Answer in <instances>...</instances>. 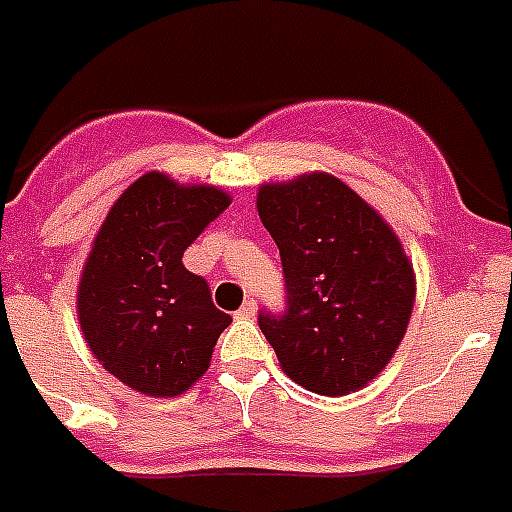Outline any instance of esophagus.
I'll return each mask as SVG.
<instances>
[{"instance_id":"34e87169","label":"esophagus","mask_w":512,"mask_h":512,"mask_svg":"<svg viewBox=\"0 0 512 512\" xmlns=\"http://www.w3.org/2000/svg\"><path fill=\"white\" fill-rule=\"evenodd\" d=\"M257 315V302L255 299H247L239 310H236V318H242V321H249V318H255Z\"/></svg>"}]
</instances>
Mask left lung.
<instances>
[{"mask_svg": "<svg viewBox=\"0 0 512 512\" xmlns=\"http://www.w3.org/2000/svg\"><path fill=\"white\" fill-rule=\"evenodd\" d=\"M257 215L284 265L289 310L260 313L281 371L342 397L384 371L407 331L415 273L400 236L331 173L260 184Z\"/></svg>", "mask_w": 512, "mask_h": 512, "instance_id": "obj_1", "label": "left lung"}]
</instances>
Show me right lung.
I'll use <instances>...</instances> for the list:
<instances>
[{
	"label": "right lung",
	"instance_id": "obj_1",
	"mask_svg": "<svg viewBox=\"0 0 512 512\" xmlns=\"http://www.w3.org/2000/svg\"><path fill=\"white\" fill-rule=\"evenodd\" d=\"M231 205L213 184L149 170L99 226L83 263L76 313L91 355L144 397H178L205 376L231 315L220 313L184 249Z\"/></svg>",
	"mask_w": 512,
	"mask_h": 512
}]
</instances>
